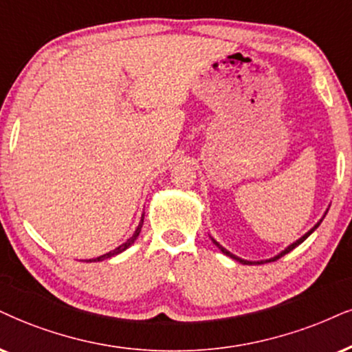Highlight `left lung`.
Masks as SVG:
<instances>
[{"label":"left lung","mask_w":352,"mask_h":352,"mask_svg":"<svg viewBox=\"0 0 352 352\" xmlns=\"http://www.w3.org/2000/svg\"><path fill=\"white\" fill-rule=\"evenodd\" d=\"M318 225H320V222L318 223H316L315 225V227L314 228H311L310 230V232L309 233H305V235H303L302 238H300V240H297L296 243H292V245H290L289 246V248L287 250H284V251H282V253L279 254V256H276V258H272V259H269V261H266V263H271V261H276V259H279V258H282V256H284V254H287V253H290V251H292L294 248H296V246H298V245H300V243H303V241H305L307 240V238H309L310 235H311V233H314V230L316 228V227H318ZM214 243H215V245H217V248H219L220 251H222V253L223 254H227V256H230V258H233V259H236V261H240V263H243V264H254V263H250V261H245V259H240V258H236V256H233L232 253H228V251L227 250H225V248H222V246H220L219 245V243H217L215 240H214ZM256 264H263V261L261 263H256Z\"/></svg>","instance_id":"8db88e82"}]
</instances>
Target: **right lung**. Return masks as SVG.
I'll use <instances>...</instances> for the list:
<instances>
[{
    "label": "right lung",
    "instance_id": "obj_1",
    "mask_svg": "<svg viewBox=\"0 0 352 352\" xmlns=\"http://www.w3.org/2000/svg\"><path fill=\"white\" fill-rule=\"evenodd\" d=\"M142 225H143V219H142V222H140V225H138L137 227V230H135V233H133L132 236L129 238L127 241L124 243V245H120L119 248H116V250H112V251H109V253H106V254H102V256H99V258H94V259H89V261H102V259H107V258H111V256H114V254H119V253H122L124 250H127L130 245H132L133 241L137 240V236H138V233H140V230H142Z\"/></svg>",
    "mask_w": 352,
    "mask_h": 352
}]
</instances>
